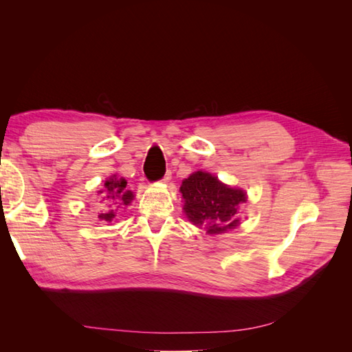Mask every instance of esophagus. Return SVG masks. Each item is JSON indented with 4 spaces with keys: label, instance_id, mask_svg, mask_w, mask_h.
Returning a JSON list of instances; mask_svg holds the SVG:
<instances>
[{
    "label": "esophagus",
    "instance_id": "obj_1",
    "mask_svg": "<svg viewBox=\"0 0 352 352\" xmlns=\"http://www.w3.org/2000/svg\"><path fill=\"white\" fill-rule=\"evenodd\" d=\"M170 179H172V172H170V170H167V173H166L164 177L162 179V182H163V184H168Z\"/></svg>",
    "mask_w": 352,
    "mask_h": 352
}]
</instances>
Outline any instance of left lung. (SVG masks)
I'll return each mask as SVG.
<instances>
[{"instance_id":"1","label":"left lung","mask_w":352,"mask_h":352,"mask_svg":"<svg viewBox=\"0 0 352 352\" xmlns=\"http://www.w3.org/2000/svg\"><path fill=\"white\" fill-rule=\"evenodd\" d=\"M180 192L188 219L206 226L207 233H223L239 225L238 206L247 199L243 190L229 188L210 173L195 172L184 180Z\"/></svg>"}]
</instances>
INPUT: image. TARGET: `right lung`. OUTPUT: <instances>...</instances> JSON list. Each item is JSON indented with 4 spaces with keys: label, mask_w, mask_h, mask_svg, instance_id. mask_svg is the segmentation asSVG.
Masks as SVG:
<instances>
[{
    "label": "right lung",
    "mask_w": 352,
    "mask_h": 352,
    "mask_svg": "<svg viewBox=\"0 0 352 352\" xmlns=\"http://www.w3.org/2000/svg\"><path fill=\"white\" fill-rule=\"evenodd\" d=\"M126 180L123 177L117 179L116 176L105 180L102 188L98 190L101 212L100 219L104 221H113L119 214L123 206H129L133 199V192L126 188Z\"/></svg>",
    "instance_id": "right-lung-1"
}]
</instances>
